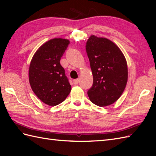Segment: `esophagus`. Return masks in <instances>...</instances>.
I'll return each instance as SVG.
<instances>
[{
    "label": "esophagus",
    "instance_id": "obj_1",
    "mask_svg": "<svg viewBox=\"0 0 156 156\" xmlns=\"http://www.w3.org/2000/svg\"><path fill=\"white\" fill-rule=\"evenodd\" d=\"M79 81H80V80H79V78H77V79H75V80H73V83H74L75 85L78 84Z\"/></svg>",
    "mask_w": 156,
    "mask_h": 156
}]
</instances>
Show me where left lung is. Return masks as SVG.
<instances>
[{
    "label": "left lung",
    "mask_w": 156,
    "mask_h": 156,
    "mask_svg": "<svg viewBox=\"0 0 156 156\" xmlns=\"http://www.w3.org/2000/svg\"><path fill=\"white\" fill-rule=\"evenodd\" d=\"M86 50L93 76L88 90L90 101L98 107L113 104L124 92L128 80L127 60L118 46L110 39L91 35Z\"/></svg>",
    "instance_id": "8db88e82"
}]
</instances>
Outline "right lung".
Instances as JSON below:
<instances>
[{
	"instance_id": "obj_1",
	"label": "right lung",
	"mask_w": 156,
	"mask_h": 156,
	"mask_svg": "<svg viewBox=\"0 0 156 156\" xmlns=\"http://www.w3.org/2000/svg\"><path fill=\"white\" fill-rule=\"evenodd\" d=\"M69 44L68 39L63 38L46 41L35 51L29 65V81L32 90L50 107L62 103L71 91L59 62Z\"/></svg>"
}]
</instances>
